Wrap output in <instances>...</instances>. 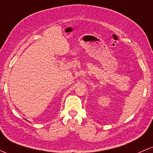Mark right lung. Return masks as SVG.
<instances>
[{
	"label": "right lung",
	"mask_w": 153,
	"mask_h": 153,
	"mask_svg": "<svg viewBox=\"0 0 153 153\" xmlns=\"http://www.w3.org/2000/svg\"><path fill=\"white\" fill-rule=\"evenodd\" d=\"M25 120H26V119H25Z\"/></svg>",
	"instance_id": "add662e5"
}]
</instances>
